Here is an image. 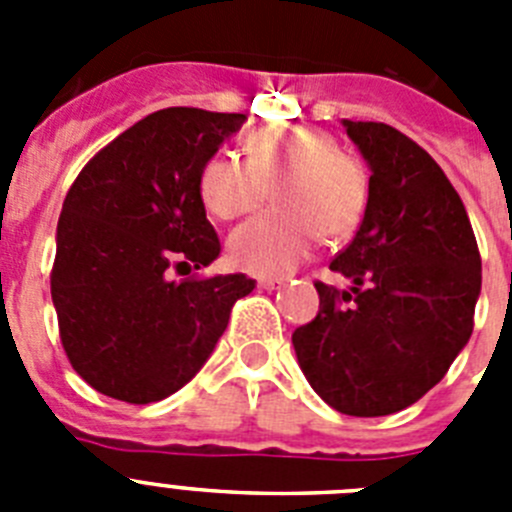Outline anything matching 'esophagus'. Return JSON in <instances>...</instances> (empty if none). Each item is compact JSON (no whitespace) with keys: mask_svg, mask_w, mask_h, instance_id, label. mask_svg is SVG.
I'll use <instances>...</instances> for the list:
<instances>
[{"mask_svg":"<svg viewBox=\"0 0 512 512\" xmlns=\"http://www.w3.org/2000/svg\"><path fill=\"white\" fill-rule=\"evenodd\" d=\"M261 289H279L284 287V279H271V277H261L259 279Z\"/></svg>","mask_w":512,"mask_h":512,"instance_id":"34e87169","label":"esophagus"}]
</instances>
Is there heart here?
I'll list each match as a JSON object with an SVG mask.
<instances>
[{"label":"heart","mask_w":512,"mask_h":512,"mask_svg":"<svg viewBox=\"0 0 512 512\" xmlns=\"http://www.w3.org/2000/svg\"><path fill=\"white\" fill-rule=\"evenodd\" d=\"M251 161L215 153L202 166L200 192L207 210L233 220L256 210L277 184V205L230 235L238 269L282 277L302 264L320 235L341 241L361 225L369 207V174L330 130L274 125L248 135Z\"/></svg>","instance_id":"heart-1"}]
</instances>
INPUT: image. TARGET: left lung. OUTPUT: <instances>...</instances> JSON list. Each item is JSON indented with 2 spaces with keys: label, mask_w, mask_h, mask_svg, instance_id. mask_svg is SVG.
Wrapping results in <instances>:
<instances>
[{
  "label": "left lung",
  "mask_w": 512,
  "mask_h": 512,
  "mask_svg": "<svg viewBox=\"0 0 512 512\" xmlns=\"http://www.w3.org/2000/svg\"><path fill=\"white\" fill-rule=\"evenodd\" d=\"M364 156L369 207L318 282L315 320L292 333L310 387L338 413L377 418L436 387L467 346L482 259L467 207L441 166L384 122L343 120Z\"/></svg>",
  "instance_id": "obj_1"
}]
</instances>
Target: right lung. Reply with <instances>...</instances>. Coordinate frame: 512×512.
Listing matches in <instances>:
<instances>
[{
	"mask_svg": "<svg viewBox=\"0 0 512 512\" xmlns=\"http://www.w3.org/2000/svg\"><path fill=\"white\" fill-rule=\"evenodd\" d=\"M243 122L166 107L117 135L71 184L51 297L63 351L102 395L148 405L182 390L215 351L233 302L256 287L246 274L171 279L220 256L200 174Z\"/></svg>",
	"mask_w": 512,
	"mask_h": 512,
	"instance_id": "obj_1",
	"label": "right lung"
}]
</instances>
